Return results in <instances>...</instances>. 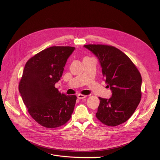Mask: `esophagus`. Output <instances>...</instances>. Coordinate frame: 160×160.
<instances>
[{"mask_svg": "<svg viewBox=\"0 0 160 160\" xmlns=\"http://www.w3.org/2000/svg\"><path fill=\"white\" fill-rule=\"evenodd\" d=\"M86 97H87V96H85V95H83V94H78V95L77 96V98H78V99H84V98H85Z\"/></svg>", "mask_w": 160, "mask_h": 160, "instance_id": "obj_1", "label": "esophagus"}]
</instances>
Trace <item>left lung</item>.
<instances>
[{
	"mask_svg": "<svg viewBox=\"0 0 160 160\" xmlns=\"http://www.w3.org/2000/svg\"><path fill=\"white\" fill-rule=\"evenodd\" d=\"M84 47L99 59L107 87L112 91L109 99L99 98L97 118L111 127L123 123L133 115L141 101L140 72L125 54L111 45L88 44Z\"/></svg>",
	"mask_w": 160,
	"mask_h": 160,
	"instance_id": "8db88e82",
	"label": "left lung"
}]
</instances>
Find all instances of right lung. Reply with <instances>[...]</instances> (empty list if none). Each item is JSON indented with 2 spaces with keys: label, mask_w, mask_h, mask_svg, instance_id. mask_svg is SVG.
I'll return each instance as SVG.
<instances>
[{
  "label": "right lung",
  "mask_w": 160,
  "mask_h": 160,
  "mask_svg": "<svg viewBox=\"0 0 160 160\" xmlns=\"http://www.w3.org/2000/svg\"><path fill=\"white\" fill-rule=\"evenodd\" d=\"M74 50V47L52 46L35 54L25 66L19 91L31 117L44 127L57 128L71 118L77 97L61 94L55 83Z\"/></svg>",
  "instance_id": "add662e5"
}]
</instances>
